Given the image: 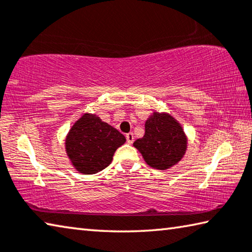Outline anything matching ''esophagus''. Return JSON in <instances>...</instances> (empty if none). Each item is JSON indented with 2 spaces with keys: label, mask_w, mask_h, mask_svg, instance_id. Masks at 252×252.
I'll return each instance as SVG.
<instances>
[{
  "label": "esophagus",
  "mask_w": 252,
  "mask_h": 252,
  "mask_svg": "<svg viewBox=\"0 0 252 252\" xmlns=\"http://www.w3.org/2000/svg\"><path fill=\"white\" fill-rule=\"evenodd\" d=\"M126 136L127 143H132V142L134 141V135H133V133H132V132H130V133H127Z\"/></svg>",
  "instance_id": "esophagus-1"
}]
</instances>
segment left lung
Listing matches in <instances>:
<instances>
[{"mask_svg":"<svg viewBox=\"0 0 252 252\" xmlns=\"http://www.w3.org/2000/svg\"><path fill=\"white\" fill-rule=\"evenodd\" d=\"M146 133L133 146L153 169L167 170L186 155L188 138L179 121L167 112H152L146 121Z\"/></svg>","mask_w":252,"mask_h":252,"instance_id":"1","label":"left lung"}]
</instances>
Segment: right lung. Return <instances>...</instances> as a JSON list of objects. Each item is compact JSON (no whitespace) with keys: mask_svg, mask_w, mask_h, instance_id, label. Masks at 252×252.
Wrapping results in <instances>:
<instances>
[{"mask_svg":"<svg viewBox=\"0 0 252 252\" xmlns=\"http://www.w3.org/2000/svg\"><path fill=\"white\" fill-rule=\"evenodd\" d=\"M126 136L96 114L84 113L71 126L65 138L66 156L76 171L94 174L112 162Z\"/></svg>","mask_w":252,"mask_h":252,"instance_id":"1","label":"right lung"}]
</instances>
